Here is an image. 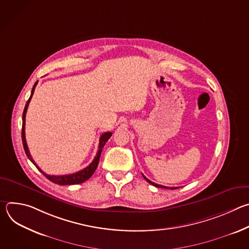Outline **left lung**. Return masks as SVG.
Segmentation results:
<instances>
[{
  "mask_svg": "<svg viewBox=\"0 0 249 249\" xmlns=\"http://www.w3.org/2000/svg\"><path fill=\"white\" fill-rule=\"evenodd\" d=\"M143 176H144V178L150 183V184H152V185H154V186H156V187H159V188H165V189H177L178 187H166V186H162V185H160V184H157V183H155V182H153V181H151V180H149L147 177L143 174Z\"/></svg>",
  "mask_w": 249,
  "mask_h": 249,
  "instance_id": "1",
  "label": "left lung"
}]
</instances>
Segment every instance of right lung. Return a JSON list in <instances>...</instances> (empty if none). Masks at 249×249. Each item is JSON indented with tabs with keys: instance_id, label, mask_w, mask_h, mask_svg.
I'll return each mask as SVG.
<instances>
[{
	"instance_id": "right-lung-1",
	"label": "right lung",
	"mask_w": 249,
	"mask_h": 249,
	"mask_svg": "<svg viewBox=\"0 0 249 249\" xmlns=\"http://www.w3.org/2000/svg\"><path fill=\"white\" fill-rule=\"evenodd\" d=\"M38 81L34 84L33 88H32V90H31V94H30V97L28 98L26 104H25V107H24V110H23V114H22V129H21V138H22V144H23V149H24V152L27 156V158L30 160V161L37 167V169L43 173L45 175V177H47V178L52 181L53 183H56V184H59V185H73V184H80V183H83L85 182L86 180H88L89 177L94 173L97 165H98V161H99V158H100V155H101V152H102V149L105 145L106 142L108 141V139L111 137L112 133L111 132H106V133H103L100 138H99V146H98V151H97V154L95 156V158L93 159V160L84 169L76 172V173H72V174H67V175H49L45 172H43L40 167L35 163V161L33 160V159L31 158L30 156V153H29V150H28V147H27V144H26V141H25V114H26V110H27V107H28V104H29V101L33 95V92H34V89H35V87H36Z\"/></svg>"
}]
</instances>
